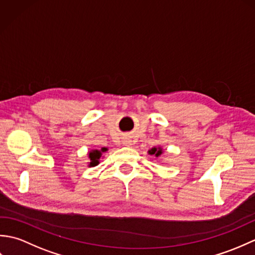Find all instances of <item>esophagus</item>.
<instances>
[{"label":"esophagus","mask_w":255,"mask_h":255,"mask_svg":"<svg viewBox=\"0 0 255 255\" xmlns=\"http://www.w3.org/2000/svg\"><path fill=\"white\" fill-rule=\"evenodd\" d=\"M124 144L125 145H130V141H129V140H124Z\"/></svg>","instance_id":"obj_1"}]
</instances>
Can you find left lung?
Masks as SVG:
<instances>
[{"label":"left lung","mask_w":255,"mask_h":255,"mask_svg":"<svg viewBox=\"0 0 255 255\" xmlns=\"http://www.w3.org/2000/svg\"><path fill=\"white\" fill-rule=\"evenodd\" d=\"M148 152L150 155H154L158 158V156H160L161 154H163V149H162L161 147H153L152 149H150Z\"/></svg>","instance_id":"1"}]
</instances>
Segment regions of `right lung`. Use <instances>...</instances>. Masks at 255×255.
<instances>
[{
	"label": "right lung",
	"mask_w": 255,
	"mask_h": 255,
	"mask_svg": "<svg viewBox=\"0 0 255 255\" xmlns=\"http://www.w3.org/2000/svg\"><path fill=\"white\" fill-rule=\"evenodd\" d=\"M107 148H102L101 150H91L89 151L88 156H89V166H95L100 163V159L102 158L103 152H106Z\"/></svg>",
	"instance_id": "right-lung-1"
}]
</instances>
